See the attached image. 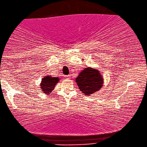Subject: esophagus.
<instances>
[{
  "mask_svg": "<svg viewBox=\"0 0 147 147\" xmlns=\"http://www.w3.org/2000/svg\"><path fill=\"white\" fill-rule=\"evenodd\" d=\"M65 77H66V79H70V76H65Z\"/></svg>",
  "mask_w": 147,
  "mask_h": 147,
  "instance_id": "obj_1",
  "label": "esophagus"
}]
</instances>
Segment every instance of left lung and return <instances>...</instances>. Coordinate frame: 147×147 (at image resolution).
<instances>
[{
  "label": "left lung",
  "instance_id": "left-lung-1",
  "mask_svg": "<svg viewBox=\"0 0 147 147\" xmlns=\"http://www.w3.org/2000/svg\"><path fill=\"white\" fill-rule=\"evenodd\" d=\"M76 82L83 94L90 96L102 88L103 77L98 70L87 67L79 73Z\"/></svg>",
  "mask_w": 147,
  "mask_h": 147
}]
</instances>
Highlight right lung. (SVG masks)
Returning a JSON list of instances; mask_svg holds the SVG:
<instances>
[{"label":"right lung","instance_id":"add662e5","mask_svg":"<svg viewBox=\"0 0 147 147\" xmlns=\"http://www.w3.org/2000/svg\"><path fill=\"white\" fill-rule=\"evenodd\" d=\"M59 78L58 77H51V76H44L42 79L40 84V88L45 94L49 95L54 90L56 84H58Z\"/></svg>","mask_w":147,"mask_h":147}]
</instances>
